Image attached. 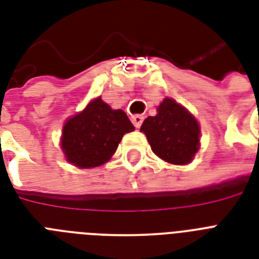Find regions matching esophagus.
<instances>
[{"mask_svg": "<svg viewBox=\"0 0 259 259\" xmlns=\"http://www.w3.org/2000/svg\"><path fill=\"white\" fill-rule=\"evenodd\" d=\"M132 122H133V125L136 126V127H140V126L142 125V122H144V115H141V114L133 115V117H132Z\"/></svg>", "mask_w": 259, "mask_h": 259, "instance_id": "obj_1", "label": "esophagus"}]
</instances>
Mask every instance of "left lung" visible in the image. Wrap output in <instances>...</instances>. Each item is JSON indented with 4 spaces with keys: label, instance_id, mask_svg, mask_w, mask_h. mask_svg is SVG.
Instances as JSON below:
<instances>
[{
    "label": "left lung",
    "instance_id": "8db88e82",
    "mask_svg": "<svg viewBox=\"0 0 259 259\" xmlns=\"http://www.w3.org/2000/svg\"><path fill=\"white\" fill-rule=\"evenodd\" d=\"M157 115L148 117L141 126L158 157L170 164L191 162L199 149V125L179 103L165 98L158 106Z\"/></svg>",
    "mask_w": 259,
    "mask_h": 259
}]
</instances>
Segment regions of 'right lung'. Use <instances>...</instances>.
Wrapping results in <instances>:
<instances>
[{"mask_svg": "<svg viewBox=\"0 0 259 259\" xmlns=\"http://www.w3.org/2000/svg\"><path fill=\"white\" fill-rule=\"evenodd\" d=\"M134 126L122 110H111L101 98L63 127L62 148L67 160L79 168H94L109 161L125 133Z\"/></svg>", "mask_w": 259, "mask_h": 259, "instance_id": "obj_1", "label": "right lung"}]
</instances>
